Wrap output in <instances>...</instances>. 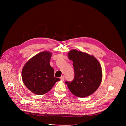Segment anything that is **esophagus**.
Masks as SVG:
<instances>
[{
    "label": "esophagus",
    "mask_w": 126,
    "mask_h": 126,
    "mask_svg": "<svg viewBox=\"0 0 126 126\" xmlns=\"http://www.w3.org/2000/svg\"><path fill=\"white\" fill-rule=\"evenodd\" d=\"M60 79H61L62 81H64V79H65V76H62L60 77Z\"/></svg>",
    "instance_id": "esophagus-1"
}]
</instances>
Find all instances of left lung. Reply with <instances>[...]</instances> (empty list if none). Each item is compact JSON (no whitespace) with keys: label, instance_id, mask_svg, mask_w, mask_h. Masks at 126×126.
I'll use <instances>...</instances> for the list:
<instances>
[{"label":"left lung","instance_id":"8db88e82","mask_svg":"<svg viewBox=\"0 0 126 126\" xmlns=\"http://www.w3.org/2000/svg\"><path fill=\"white\" fill-rule=\"evenodd\" d=\"M70 60L73 62L74 78L65 82L71 92L79 97L92 94L99 87L102 79V72L98 61L88 54L71 50L68 53Z\"/></svg>","mask_w":126,"mask_h":126}]
</instances>
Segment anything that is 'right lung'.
I'll use <instances>...</instances> for the list:
<instances>
[{
	"mask_svg": "<svg viewBox=\"0 0 126 126\" xmlns=\"http://www.w3.org/2000/svg\"><path fill=\"white\" fill-rule=\"evenodd\" d=\"M51 53L42 52L31 58L24 65L22 78L26 87L33 93L41 95L49 92L60 80L54 77V70L50 65Z\"/></svg>",
	"mask_w": 126,
	"mask_h": 126,
	"instance_id": "obj_1",
	"label": "right lung"
}]
</instances>
